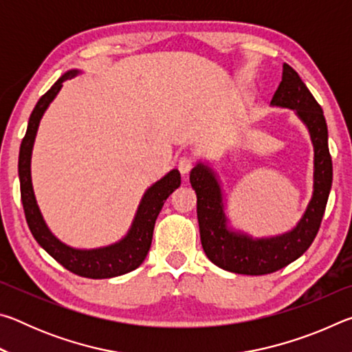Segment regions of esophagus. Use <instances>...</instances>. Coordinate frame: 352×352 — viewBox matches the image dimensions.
Masks as SVG:
<instances>
[{
  "instance_id": "34e87169",
  "label": "esophagus",
  "mask_w": 352,
  "mask_h": 352,
  "mask_svg": "<svg viewBox=\"0 0 352 352\" xmlns=\"http://www.w3.org/2000/svg\"><path fill=\"white\" fill-rule=\"evenodd\" d=\"M177 166H178V170L182 172V175H186V174H189V170L192 169L194 160L184 155V157H182L180 160H178V164Z\"/></svg>"
}]
</instances>
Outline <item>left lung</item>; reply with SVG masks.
<instances>
[{
  "label": "left lung",
  "mask_w": 352,
  "mask_h": 352,
  "mask_svg": "<svg viewBox=\"0 0 352 352\" xmlns=\"http://www.w3.org/2000/svg\"><path fill=\"white\" fill-rule=\"evenodd\" d=\"M270 105L295 110L314 144L312 199L294 230L272 237H252L231 230L216 172L199 162L189 175L190 186L197 194V219L205 254L220 269L241 275H267L300 258L318 233L332 186V160L323 110L287 63L283 65V79Z\"/></svg>",
  "instance_id": "left-lung-1"
}]
</instances>
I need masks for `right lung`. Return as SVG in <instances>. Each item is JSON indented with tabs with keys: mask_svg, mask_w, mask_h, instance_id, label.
Here are the masks:
<instances>
[{
	"mask_svg": "<svg viewBox=\"0 0 352 352\" xmlns=\"http://www.w3.org/2000/svg\"><path fill=\"white\" fill-rule=\"evenodd\" d=\"M77 74H79V69H71L68 73H65L38 99L37 105L31 113L26 135L20 146L19 157L21 201L29 230H31L35 241L38 242V245L45 252L50 253L58 264H62L65 269L76 273V275L91 279H104L124 275V273L138 269L142 264L152 243L155 220H157L160 211H162L166 199L180 186L182 177L177 169H172L162 180L153 183L146 190L140 201L138 210H136L132 226H130L127 234L121 241L111 243V245L91 250L73 248L58 241L51 233V230L47 228L45 219L40 212L37 200H35L31 178V155L41 116L54 100L57 93L60 91L63 82Z\"/></svg>",
	"mask_w": 352,
	"mask_h": 352,
	"instance_id": "obj_1",
	"label": "right lung"
}]
</instances>
